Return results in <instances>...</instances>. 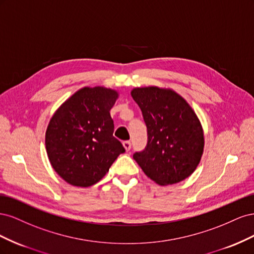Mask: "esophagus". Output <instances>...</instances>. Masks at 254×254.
<instances>
[{
    "label": "esophagus",
    "mask_w": 254,
    "mask_h": 254,
    "mask_svg": "<svg viewBox=\"0 0 254 254\" xmlns=\"http://www.w3.org/2000/svg\"><path fill=\"white\" fill-rule=\"evenodd\" d=\"M123 146H124V148L126 151H129L130 148H131V143H130L129 141H124L123 142Z\"/></svg>",
    "instance_id": "1"
}]
</instances>
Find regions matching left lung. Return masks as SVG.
<instances>
[{
    "label": "left lung",
    "mask_w": 254,
    "mask_h": 254,
    "mask_svg": "<svg viewBox=\"0 0 254 254\" xmlns=\"http://www.w3.org/2000/svg\"><path fill=\"white\" fill-rule=\"evenodd\" d=\"M142 110L148 142L133 159L160 186L183 181L195 172L204 148L203 128L196 112L179 93L157 86L130 92Z\"/></svg>",
    "instance_id": "left-lung-1"
}]
</instances>
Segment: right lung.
<instances>
[{
	"mask_svg": "<svg viewBox=\"0 0 254 254\" xmlns=\"http://www.w3.org/2000/svg\"><path fill=\"white\" fill-rule=\"evenodd\" d=\"M119 96V91L111 88L83 87L52 115L45 148L54 171L71 186L97 183L125 151L113 136L110 115Z\"/></svg>",
	"mask_w": 254,
	"mask_h": 254,
	"instance_id": "right-lung-1",
	"label": "right lung"
}]
</instances>
